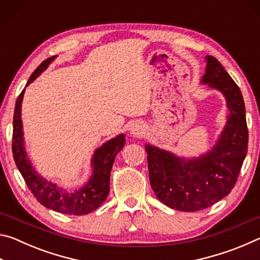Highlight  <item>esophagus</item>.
I'll list each match as a JSON object with an SVG mask.
<instances>
[{
  "mask_svg": "<svg viewBox=\"0 0 260 260\" xmlns=\"http://www.w3.org/2000/svg\"><path fill=\"white\" fill-rule=\"evenodd\" d=\"M131 134L133 136H140L144 133V126L142 124H139V122H135L131 126Z\"/></svg>",
  "mask_w": 260,
  "mask_h": 260,
  "instance_id": "1",
  "label": "esophagus"
}]
</instances>
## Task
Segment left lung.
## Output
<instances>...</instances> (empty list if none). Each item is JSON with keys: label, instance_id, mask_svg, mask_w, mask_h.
<instances>
[{"label": "left lung", "instance_id": "obj_1", "mask_svg": "<svg viewBox=\"0 0 260 260\" xmlns=\"http://www.w3.org/2000/svg\"><path fill=\"white\" fill-rule=\"evenodd\" d=\"M201 83L225 96L230 114L217 143L200 157L184 158L147 144L149 179L153 192L171 209L195 212L212 206L234 188L248 151V127L239 86L217 58L206 56Z\"/></svg>", "mask_w": 260, "mask_h": 260}]
</instances>
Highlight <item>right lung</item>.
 <instances>
[{
	"label": "right lung",
	"instance_id": "add662e5",
	"mask_svg": "<svg viewBox=\"0 0 260 260\" xmlns=\"http://www.w3.org/2000/svg\"><path fill=\"white\" fill-rule=\"evenodd\" d=\"M56 56L47 58L29 77L26 86L33 82L45 71ZM25 88L18 96L14 114V134H12V153L17 167L23 175L26 184L40 203L56 212L82 215L93 212L107 200L110 190V173L116 158L125 144V134H119L109 140L96 149L91 158V177L88 182L77 190L68 191L57 186L56 183L43 179L29 161L26 153L24 142L23 121H21V102H23Z\"/></svg>",
	"mask_w": 260,
	"mask_h": 260
}]
</instances>
